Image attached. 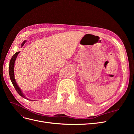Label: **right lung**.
<instances>
[{
  "label": "right lung",
  "instance_id": "right-lung-1",
  "mask_svg": "<svg viewBox=\"0 0 134 134\" xmlns=\"http://www.w3.org/2000/svg\"><path fill=\"white\" fill-rule=\"evenodd\" d=\"M26 41H24L23 42V43L21 44V47H22L24 44L26 43ZM20 51L18 52H16L13 55V56H12V58L10 59V61L9 62V76H10V79L11 80V82L13 84L14 87L15 88L16 91L17 92V93L18 94L22 96V97H23L24 98L27 99V98H26V97L23 94V93L21 91V89L19 88V87H18V86L17 85V83L15 82V78H14V63H15V60H16V58H17V56H18V54L19 53Z\"/></svg>",
  "mask_w": 134,
  "mask_h": 134
}]
</instances>
